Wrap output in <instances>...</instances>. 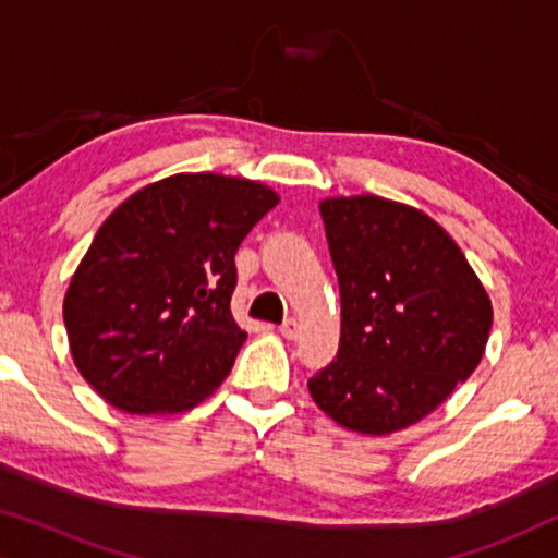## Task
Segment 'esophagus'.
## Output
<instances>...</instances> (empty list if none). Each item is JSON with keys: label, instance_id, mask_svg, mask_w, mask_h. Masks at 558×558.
<instances>
[{"label": "esophagus", "instance_id": "1", "mask_svg": "<svg viewBox=\"0 0 558 558\" xmlns=\"http://www.w3.org/2000/svg\"><path fill=\"white\" fill-rule=\"evenodd\" d=\"M300 330H302V327H300V323H296V319H287V323L279 327L281 338H287V340H296V338H300Z\"/></svg>", "mask_w": 558, "mask_h": 558}]
</instances>
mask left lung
<instances>
[{
	"label": "left lung",
	"instance_id": "1",
	"mask_svg": "<svg viewBox=\"0 0 558 558\" xmlns=\"http://www.w3.org/2000/svg\"><path fill=\"white\" fill-rule=\"evenodd\" d=\"M340 284L338 357L310 378L327 416L361 434L422 422L483 361L493 307L445 228L376 195L319 203Z\"/></svg>",
	"mask_w": 558,
	"mask_h": 558
}]
</instances>
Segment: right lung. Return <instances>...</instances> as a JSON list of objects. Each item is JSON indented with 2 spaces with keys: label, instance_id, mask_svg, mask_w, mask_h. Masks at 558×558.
Listing matches in <instances>:
<instances>
[{
  "label": "right lung",
  "instance_id": "obj_1",
  "mask_svg": "<svg viewBox=\"0 0 558 558\" xmlns=\"http://www.w3.org/2000/svg\"><path fill=\"white\" fill-rule=\"evenodd\" d=\"M277 203L251 180L174 174L104 220L63 302L75 368L101 399L174 414L223 384L246 340L231 315L235 251Z\"/></svg>",
  "mask_w": 558,
  "mask_h": 558
}]
</instances>
